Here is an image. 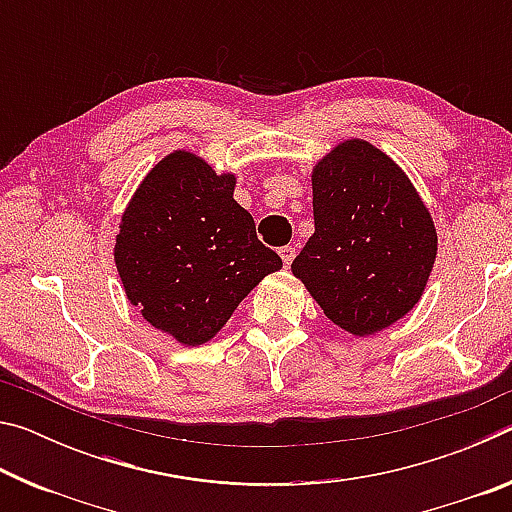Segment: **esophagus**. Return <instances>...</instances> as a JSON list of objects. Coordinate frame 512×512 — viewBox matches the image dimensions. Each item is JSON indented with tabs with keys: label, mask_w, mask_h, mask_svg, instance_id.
I'll use <instances>...</instances> for the list:
<instances>
[{
	"label": "esophagus",
	"mask_w": 512,
	"mask_h": 512,
	"mask_svg": "<svg viewBox=\"0 0 512 512\" xmlns=\"http://www.w3.org/2000/svg\"><path fill=\"white\" fill-rule=\"evenodd\" d=\"M280 257H282L284 266H289L293 262V257H296V248H293V246H282L280 248Z\"/></svg>",
	"instance_id": "1"
}]
</instances>
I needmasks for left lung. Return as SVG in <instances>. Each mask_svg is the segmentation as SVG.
Instances as JSON below:
<instances>
[{
  "label": "left lung",
  "mask_w": 512,
  "mask_h": 512,
  "mask_svg": "<svg viewBox=\"0 0 512 512\" xmlns=\"http://www.w3.org/2000/svg\"><path fill=\"white\" fill-rule=\"evenodd\" d=\"M314 235L291 271L325 316L354 336L418 305L436 262L431 214L397 164L363 140L336 146L311 173Z\"/></svg>",
  "instance_id": "8db88e82"
}]
</instances>
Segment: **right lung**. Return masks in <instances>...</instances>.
<instances>
[{"label": "right lung", "mask_w": 512, "mask_h": 512, "mask_svg": "<svg viewBox=\"0 0 512 512\" xmlns=\"http://www.w3.org/2000/svg\"><path fill=\"white\" fill-rule=\"evenodd\" d=\"M194 153L160 160L121 216L115 264L126 296L153 327L183 345L210 341L250 291L282 268L235 198Z\"/></svg>", "instance_id": "right-lung-1"}]
</instances>
